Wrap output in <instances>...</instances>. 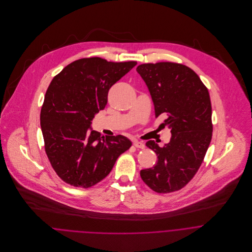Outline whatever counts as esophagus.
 Listing matches in <instances>:
<instances>
[{"label":"esophagus","instance_id":"obj_1","mask_svg":"<svg viewBox=\"0 0 252 252\" xmlns=\"http://www.w3.org/2000/svg\"><path fill=\"white\" fill-rule=\"evenodd\" d=\"M133 144H134V146L137 147V148H142V149H144V147H145L144 143L139 142V141H137V140H134V141H133Z\"/></svg>","mask_w":252,"mask_h":252}]
</instances>
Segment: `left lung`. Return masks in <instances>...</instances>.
Wrapping results in <instances>:
<instances>
[{
	"instance_id": "1",
	"label": "left lung",
	"mask_w": 252,
	"mask_h": 252,
	"mask_svg": "<svg viewBox=\"0 0 252 252\" xmlns=\"http://www.w3.org/2000/svg\"><path fill=\"white\" fill-rule=\"evenodd\" d=\"M137 72L150 92L155 117L166 114L164 124L172 133L170 143L163 147L154 141L146 143L158 161L153 168L142 170L141 178L157 193L178 191L198 172L212 141L208 88L196 72L182 64H142Z\"/></svg>"
}]
</instances>
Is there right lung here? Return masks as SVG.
I'll return each instance as SVG.
<instances>
[{
    "label": "right lung",
    "instance_id": "add662e5",
    "mask_svg": "<svg viewBox=\"0 0 252 252\" xmlns=\"http://www.w3.org/2000/svg\"><path fill=\"white\" fill-rule=\"evenodd\" d=\"M136 65V61L82 58L51 80L40 110V127L48 160L66 183L82 188L95 185L131 147L124 136H101L91 129V121L106 107L109 88Z\"/></svg>",
    "mask_w": 252,
    "mask_h": 252
}]
</instances>
